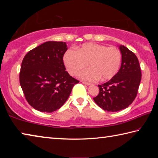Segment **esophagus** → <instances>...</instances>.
Instances as JSON below:
<instances>
[{"label":"esophagus","instance_id":"obj_1","mask_svg":"<svg viewBox=\"0 0 158 158\" xmlns=\"http://www.w3.org/2000/svg\"><path fill=\"white\" fill-rule=\"evenodd\" d=\"M82 83H83V84L86 85H91L90 82H85V81H82Z\"/></svg>","mask_w":158,"mask_h":158}]
</instances>
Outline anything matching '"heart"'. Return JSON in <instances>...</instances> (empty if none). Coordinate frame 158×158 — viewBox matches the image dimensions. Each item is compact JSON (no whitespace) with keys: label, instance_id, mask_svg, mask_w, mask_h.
<instances>
[{"label":"heart","instance_id":"b5f03b06","mask_svg":"<svg viewBox=\"0 0 158 158\" xmlns=\"http://www.w3.org/2000/svg\"><path fill=\"white\" fill-rule=\"evenodd\" d=\"M121 62V53L118 48L108 47L94 43L84 44L76 51L69 49L64 55V63L68 72L76 76L81 69L79 77L87 81L98 79L110 80L117 73Z\"/></svg>","mask_w":158,"mask_h":158}]
</instances>
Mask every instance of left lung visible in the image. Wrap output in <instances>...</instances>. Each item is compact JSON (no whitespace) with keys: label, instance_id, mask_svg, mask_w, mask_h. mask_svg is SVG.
Returning <instances> with one entry per match:
<instances>
[{"label":"left lung","instance_id":"8db88e82","mask_svg":"<svg viewBox=\"0 0 158 158\" xmlns=\"http://www.w3.org/2000/svg\"><path fill=\"white\" fill-rule=\"evenodd\" d=\"M121 65L119 71L110 81L98 85L99 93L93 99L104 111H118L131 104L137 95L141 80L138 59L127 47L120 45Z\"/></svg>","mask_w":158,"mask_h":158}]
</instances>
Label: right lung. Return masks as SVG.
<instances>
[{"label": "right lung", "instance_id": "obj_1", "mask_svg": "<svg viewBox=\"0 0 158 158\" xmlns=\"http://www.w3.org/2000/svg\"><path fill=\"white\" fill-rule=\"evenodd\" d=\"M68 49L64 42H47L24 57L20 83L27 102L42 112H53L64 105L79 81L65 71L63 60Z\"/></svg>", "mask_w": 158, "mask_h": 158}]
</instances>
